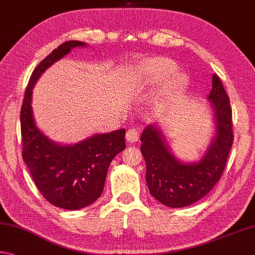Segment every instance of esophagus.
Returning a JSON list of instances; mask_svg holds the SVG:
<instances>
[{"label": "esophagus", "mask_w": 255, "mask_h": 255, "mask_svg": "<svg viewBox=\"0 0 255 255\" xmlns=\"http://www.w3.org/2000/svg\"><path fill=\"white\" fill-rule=\"evenodd\" d=\"M139 138V131L136 128H130L126 134V139L128 143H136Z\"/></svg>", "instance_id": "obj_1"}]
</instances>
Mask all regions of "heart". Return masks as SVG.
I'll use <instances>...</instances> for the list:
<instances>
[{"mask_svg": "<svg viewBox=\"0 0 255 255\" xmlns=\"http://www.w3.org/2000/svg\"><path fill=\"white\" fill-rule=\"evenodd\" d=\"M176 63L167 58H155L147 63L146 71L151 76L152 80L161 82V80L167 79L169 76L172 75L176 70ZM186 82V76L183 74H178L176 76V83L178 85H183Z\"/></svg>", "mask_w": 255, "mask_h": 255, "instance_id": "obj_1", "label": "heart"}]
</instances>
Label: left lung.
<instances>
[{
  "mask_svg": "<svg viewBox=\"0 0 255 255\" xmlns=\"http://www.w3.org/2000/svg\"><path fill=\"white\" fill-rule=\"evenodd\" d=\"M208 100L213 109L216 134L203 157L185 163L172 154L162 132L148 125L140 136V151L146 162V184L151 195L169 208L195 203L211 191L225 170L234 134L229 98L219 77L212 76Z\"/></svg>",
  "mask_w": 255,
  "mask_h": 255,
  "instance_id": "obj_1",
  "label": "left lung"
}]
</instances>
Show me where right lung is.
<instances>
[{
	"label": "right lung",
	"instance_id": "obj_1",
	"mask_svg": "<svg viewBox=\"0 0 255 255\" xmlns=\"http://www.w3.org/2000/svg\"><path fill=\"white\" fill-rule=\"evenodd\" d=\"M86 46L79 40L60 45L31 74L20 111L22 159L44 199L58 208L79 210L94 203L102 194L108 168L126 147L125 129L96 134L72 145L53 142L36 126L31 94L39 76L75 47Z\"/></svg>",
	"mask_w": 255,
	"mask_h": 255
}]
</instances>
